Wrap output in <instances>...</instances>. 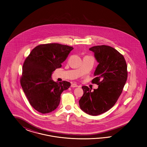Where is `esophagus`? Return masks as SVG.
I'll return each instance as SVG.
<instances>
[{
    "mask_svg": "<svg viewBox=\"0 0 147 147\" xmlns=\"http://www.w3.org/2000/svg\"><path fill=\"white\" fill-rule=\"evenodd\" d=\"M78 85L76 84L75 83L71 84V87H78Z\"/></svg>",
    "mask_w": 147,
    "mask_h": 147,
    "instance_id": "obj_1",
    "label": "esophagus"
}]
</instances>
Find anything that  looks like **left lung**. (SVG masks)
I'll return each instance as SVG.
<instances>
[{
    "mask_svg": "<svg viewBox=\"0 0 147 147\" xmlns=\"http://www.w3.org/2000/svg\"><path fill=\"white\" fill-rule=\"evenodd\" d=\"M89 50L98 62L92 81L98 87L92 92L82 86L84 95L79 102L86 113L96 116L109 110L120 97L127 79V65L123 55L111 46H95Z\"/></svg>",
    "mask_w": 147,
    "mask_h": 147,
    "instance_id": "left-lung-1",
    "label": "left lung"
}]
</instances>
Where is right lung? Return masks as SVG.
Segmentation results:
<instances>
[{
  "label": "right lung",
  "mask_w": 147,
  "mask_h": 147,
  "mask_svg": "<svg viewBox=\"0 0 147 147\" xmlns=\"http://www.w3.org/2000/svg\"><path fill=\"white\" fill-rule=\"evenodd\" d=\"M73 47L57 43L39 45L32 49L22 66L20 84L33 108L42 114L58 107L61 94L71 86L63 81L57 82L51 76L61 67Z\"/></svg>",
  "instance_id": "add662e5"
}]
</instances>
